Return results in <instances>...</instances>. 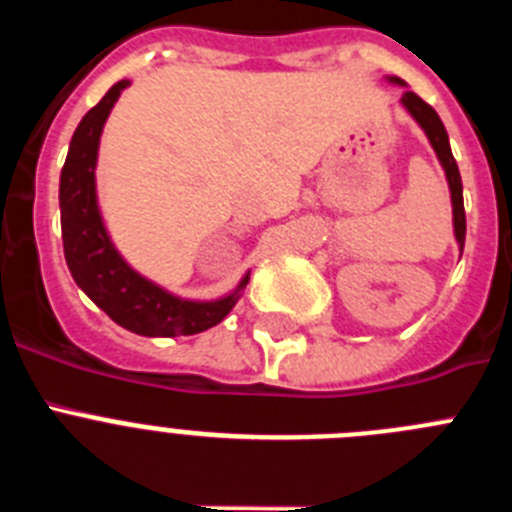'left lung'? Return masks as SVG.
Returning a JSON list of instances; mask_svg holds the SVG:
<instances>
[{
	"label": "left lung",
	"instance_id": "8db88e82",
	"mask_svg": "<svg viewBox=\"0 0 512 512\" xmlns=\"http://www.w3.org/2000/svg\"><path fill=\"white\" fill-rule=\"evenodd\" d=\"M392 81H395V84H405V81L397 79V76H392ZM402 104L408 107L410 115H413L415 120H418L420 128L425 130V135H428V140H431L433 151H436L438 161H441V166L446 169V179H449V189H451V205H454V233L461 251H464V238H467V215H464V197H461L459 166H456L454 156H451L449 135H446V128H443L438 112L433 110L431 104L423 102L415 92L402 94Z\"/></svg>",
	"mask_w": 512,
	"mask_h": 512
}]
</instances>
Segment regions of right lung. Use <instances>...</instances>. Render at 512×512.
<instances>
[{
  "instance_id": "right-lung-1",
  "label": "right lung",
  "mask_w": 512,
  "mask_h": 512,
  "mask_svg": "<svg viewBox=\"0 0 512 512\" xmlns=\"http://www.w3.org/2000/svg\"><path fill=\"white\" fill-rule=\"evenodd\" d=\"M130 81H117L102 102L81 117L71 138L69 156L61 169V235L63 256L71 277L87 292L89 300L102 307L117 325L138 336H194L212 328L233 310L238 292L248 284V274L233 295L215 302H189L169 295L122 261L104 230L94 189L99 135L117 97Z\"/></svg>"
}]
</instances>
